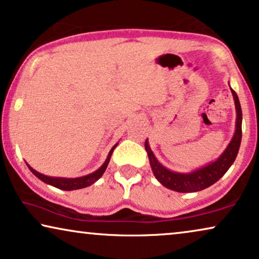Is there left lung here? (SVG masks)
Wrapping results in <instances>:
<instances>
[{"mask_svg":"<svg viewBox=\"0 0 259 259\" xmlns=\"http://www.w3.org/2000/svg\"><path fill=\"white\" fill-rule=\"evenodd\" d=\"M230 86V84H229ZM231 90V93L233 95V100H235L236 105V131L233 134L231 141L225 148L224 152L215 159L214 161H211L210 164L203 166V167L194 169L192 172L189 173H180L175 172L171 169L166 168L162 166L155 155L152 152L150 145H148V140L145 141V150H146L148 154V159H150V164L153 171V175L158 182L167 187L169 190L177 191V192H198L206 187L213 185L215 182H218L223 176L228 172V169L231 167L233 161L236 160L237 154H238L240 141H242V108H240L238 95L235 91Z\"/></svg>","mask_w":259,"mask_h":259,"instance_id":"1","label":"left lung"}]
</instances>
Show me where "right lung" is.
Masks as SVG:
<instances>
[{
  "label": "right lung",
  "mask_w": 259,
  "mask_h": 259,
  "mask_svg": "<svg viewBox=\"0 0 259 259\" xmlns=\"http://www.w3.org/2000/svg\"><path fill=\"white\" fill-rule=\"evenodd\" d=\"M118 146V144H115L114 146L112 147V150L109 151V153L107 155V159H106L104 164L101 165V167H99L97 171L91 173V175H87V176H83V177H79V178H60V177H49V176H45L42 175V173L35 171L33 167H30L29 165L27 164L28 167L31 172L34 173L35 176L37 177L38 179L42 180V182L46 183V184H49V185L54 186V187H58L60 190H63V191H73V190H79V189H83V187H87V186H91L92 184H94L97 182L98 179L101 178V176L104 175L106 168H107L108 166V162L111 160V157H112V153L113 151H114V148Z\"/></svg>",
  "instance_id": "obj_1"
}]
</instances>
